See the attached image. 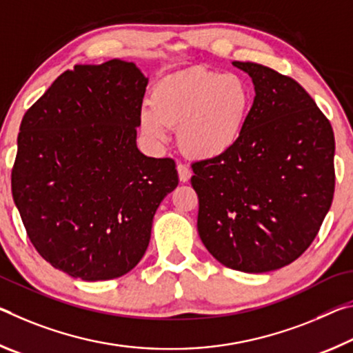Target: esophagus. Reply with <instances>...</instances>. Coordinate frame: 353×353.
Wrapping results in <instances>:
<instances>
[{
    "label": "esophagus",
    "mask_w": 353,
    "mask_h": 353,
    "mask_svg": "<svg viewBox=\"0 0 353 353\" xmlns=\"http://www.w3.org/2000/svg\"><path fill=\"white\" fill-rule=\"evenodd\" d=\"M176 170H178V176H180L181 183H188L190 180V176H192V170H190L189 167L184 164H178Z\"/></svg>",
    "instance_id": "1"
}]
</instances>
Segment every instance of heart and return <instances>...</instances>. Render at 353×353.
<instances>
[{"label": "heart", "mask_w": 353, "mask_h": 353, "mask_svg": "<svg viewBox=\"0 0 353 353\" xmlns=\"http://www.w3.org/2000/svg\"><path fill=\"white\" fill-rule=\"evenodd\" d=\"M253 105L250 84L236 73L192 68L156 85L141 111L142 131L167 143L178 126L183 152L210 159L228 153L244 134Z\"/></svg>", "instance_id": "obj_1"}]
</instances>
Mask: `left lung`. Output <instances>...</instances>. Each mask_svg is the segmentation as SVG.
Listing matches in <instances>:
<instances>
[{
    "label": "left lung",
    "mask_w": 353,
    "mask_h": 353,
    "mask_svg": "<svg viewBox=\"0 0 353 353\" xmlns=\"http://www.w3.org/2000/svg\"><path fill=\"white\" fill-rule=\"evenodd\" d=\"M255 100L238 145L192 164L197 228L219 263L242 272L285 268L319 233L334 194V136L297 81L255 62Z\"/></svg>",
    "instance_id": "8db88e82"
}]
</instances>
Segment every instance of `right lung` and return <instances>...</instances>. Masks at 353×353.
<instances>
[{"instance_id":"add662e5","label":"right lung","mask_w":353,"mask_h":353,"mask_svg":"<svg viewBox=\"0 0 353 353\" xmlns=\"http://www.w3.org/2000/svg\"><path fill=\"white\" fill-rule=\"evenodd\" d=\"M147 84L132 62L74 65L21 120L14 201L39 255L74 279L130 272L178 186L175 161L136 147Z\"/></svg>"}]
</instances>
